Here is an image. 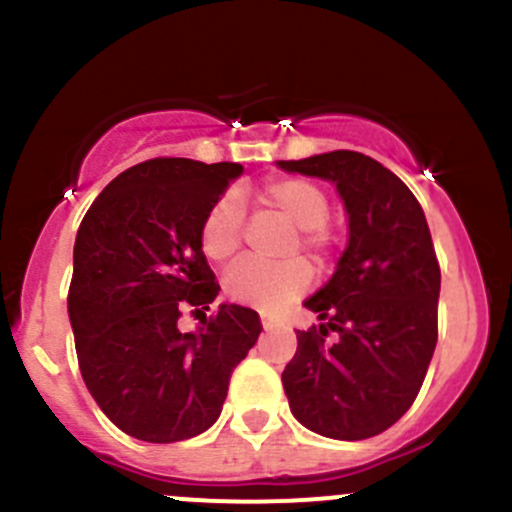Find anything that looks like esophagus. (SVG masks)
Segmentation results:
<instances>
[{
  "mask_svg": "<svg viewBox=\"0 0 512 512\" xmlns=\"http://www.w3.org/2000/svg\"><path fill=\"white\" fill-rule=\"evenodd\" d=\"M277 327V322L272 317H262V329H267V332H270V329H275Z\"/></svg>",
  "mask_w": 512,
  "mask_h": 512,
  "instance_id": "1",
  "label": "esophagus"
}]
</instances>
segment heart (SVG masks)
<instances>
[{
    "mask_svg": "<svg viewBox=\"0 0 512 512\" xmlns=\"http://www.w3.org/2000/svg\"><path fill=\"white\" fill-rule=\"evenodd\" d=\"M255 200L297 227V240L289 252L302 250L314 262H324L329 250V200L319 185L304 178H275L255 190ZM242 240V203L235 193H225L200 225V250L208 260L227 262L237 255ZM312 282V270L304 260L285 262L242 260L227 270L223 289L227 299L260 312H280Z\"/></svg>",
    "mask_w": 512,
    "mask_h": 512,
    "instance_id": "heart-1",
    "label": "heart"
}]
</instances>
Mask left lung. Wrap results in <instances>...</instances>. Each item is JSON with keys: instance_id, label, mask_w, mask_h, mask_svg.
I'll return each instance as SVG.
<instances>
[{"instance_id": "left-lung-1", "label": "left lung", "mask_w": 512, "mask_h": 512, "mask_svg": "<svg viewBox=\"0 0 512 512\" xmlns=\"http://www.w3.org/2000/svg\"><path fill=\"white\" fill-rule=\"evenodd\" d=\"M277 165L337 185L349 218L332 280L304 299L322 324L297 332L282 371L289 409L319 436L371 438L411 409L436 349L441 270L426 215L404 180L364 153Z\"/></svg>"}]
</instances>
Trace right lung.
Wrapping results in <instances>:
<instances>
[{
    "label": "right lung",
    "mask_w": 512,
    "mask_h": 512,
    "mask_svg": "<svg viewBox=\"0 0 512 512\" xmlns=\"http://www.w3.org/2000/svg\"><path fill=\"white\" fill-rule=\"evenodd\" d=\"M240 163L153 158L123 170L94 200L74 245L69 319L86 389L128 436L175 443L208 431L230 374L262 332L257 312L220 304L200 225ZM193 306L204 319L180 333Z\"/></svg>",
    "instance_id": "obj_1"
}]
</instances>
